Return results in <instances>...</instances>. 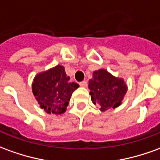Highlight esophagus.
Returning <instances> with one entry per match:
<instances>
[{
	"label": "esophagus",
	"mask_w": 160,
	"mask_h": 160,
	"mask_svg": "<svg viewBox=\"0 0 160 160\" xmlns=\"http://www.w3.org/2000/svg\"><path fill=\"white\" fill-rule=\"evenodd\" d=\"M80 87H82V88H87V87H88V82H87L86 80H83V81L80 82Z\"/></svg>",
	"instance_id": "obj_1"
}]
</instances>
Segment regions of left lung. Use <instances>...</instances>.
Returning a JSON list of instances; mask_svg holds the SVG:
<instances>
[{
  "mask_svg": "<svg viewBox=\"0 0 160 160\" xmlns=\"http://www.w3.org/2000/svg\"><path fill=\"white\" fill-rule=\"evenodd\" d=\"M88 82L92 101L99 106L101 112L115 109L122 104L127 92V85L124 79L100 68L92 72V78Z\"/></svg>",
  "mask_w": 160,
  "mask_h": 160,
  "instance_id": "left-lung-1",
  "label": "left lung"
}]
</instances>
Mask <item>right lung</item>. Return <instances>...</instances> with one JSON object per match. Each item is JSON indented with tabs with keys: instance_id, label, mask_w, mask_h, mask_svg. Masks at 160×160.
Returning <instances> with one entry per match:
<instances>
[{
	"instance_id": "add662e5",
	"label": "right lung",
	"mask_w": 160,
	"mask_h": 160,
	"mask_svg": "<svg viewBox=\"0 0 160 160\" xmlns=\"http://www.w3.org/2000/svg\"><path fill=\"white\" fill-rule=\"evenodd\" d=\"M65 68L57 65L38 72L32 83V92L40 107L48 114H63L73 92L80 86L69 81Z\"/></svg>"
}]
</instances>
